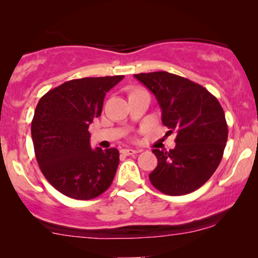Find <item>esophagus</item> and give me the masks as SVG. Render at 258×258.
<instances>
[{
    "mask_svg": "<svg viewBox=\"0 0 258 258\" xmlns=\"http://www.w3.org/2000/svg\"><path fill=\"white\" fill-rule=\"evenodd\" d=\"M121 153H122L123 155H135V154H137V153H139V152H138V150L128 149V148H127V149H122V150H121Z\"/></svg>",
    "mask_w": 258,
    "mask_h": 258,
    "instance_id": "34e87169",
    "label": "esophagus"
}]
</instances>
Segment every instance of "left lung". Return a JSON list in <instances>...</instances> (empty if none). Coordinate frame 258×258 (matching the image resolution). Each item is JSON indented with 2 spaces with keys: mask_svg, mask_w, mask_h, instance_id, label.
<instances>
[{
  "mask_svg": "<svg viewBox=\"0 0 258 258\" xmlns=\"http://www.w3.org/2000/svg\"><path fill=\"white\" fill-rule=\"evenodd\" d=\"M135 78L158 99L167 133H177L174 149H153L158 166L150 182L166 195L197 190L214 174L226 148L228 126L220 102L201 85L167 72Z\"/></svg>",
  "mask_w": 258,
  "mask_h": 258,
  "instance_id": "obj_1",
  "label": "left lung"
}]
</instances>
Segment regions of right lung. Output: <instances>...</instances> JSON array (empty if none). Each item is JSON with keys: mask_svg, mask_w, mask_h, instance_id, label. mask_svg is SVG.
<instances>
[{"mask_svg": "<svg viewBox=\"0 0 258 258\" xmlns=\"http://www.w3.org/2000/svg\"><path fill=\"white\" fill-rule=\"evenodd\" d=\"M123 75L70 80L41 97L31 122L41 172L67 197L91 200L110 186L119 166L115 148L91 149L88 127L100 116L106 92Z\"/></svg>", "mask_w": 258, "mask_h": 258, "instance_id": "1", "label": "right lung"}]
</instances>
